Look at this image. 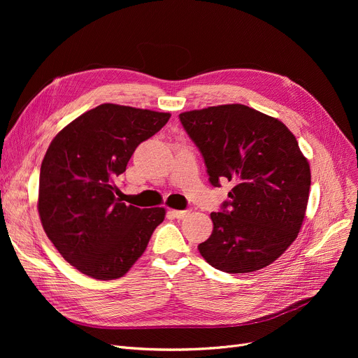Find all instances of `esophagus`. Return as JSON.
I'll use <instances>...</instances> for the list:
<instances>
[{
  "instance_id": "obj_1",
  "label": "esophagus",
  "mask_w": 358,
  "mask_h": 358,
  "mask_svg": "<svg viewBox=\"0 0 358 358\" xmlns=\"http://www.w3.org/2000/svg\"><path fill=\"white\" fill-rule=\"evenodd\" d=\"M168 213L171 215L173 217H176V219H182V217H185L187 215L190 213V210H176V209H171Z\"/></svg>"
}]
</instances>
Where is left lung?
Returning <instances> with one entry per match:
<instances>
[{"instance_id": "left-lung-1", "label": "left lung", "mask_w": 358, "mask_h": 358, "mask_svg": "<svg viewBox=\"0 0 358 358\" xmlns=\"http://www.w3.org/2000/svg\"><path fill=\"white\" fill-rule=\"evenodd\" d=\"M180 120L197 145L209 181L235 185L213 231L197 247L220 271L252 273L283 254L302 228L310 166L294 135L275 117L243 104L184 111Z\"/></svg>"}]
</instances>
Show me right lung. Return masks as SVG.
Returning a JSON list of instances; mask_svg holds the SVG:
<instances>
[{"label": "right lung", "instance_id": "obj_1", "mask_svg": "<svg viewBox=\"0 0 358 358\" xmlns=\"http://www.w3.org/2000/svg\"><path fill=\"white\" fill-rule=\"evenodd\" d=\"M169 117L106 103L72 120L50 142L41 166L37 210L55 248L83 274L123 277L164 220V208L122 203L116 180L138 145Z\"/></svg>", "mask_w": 358, "mask_h": 358}]
</instances>
